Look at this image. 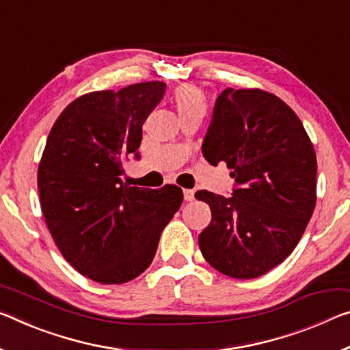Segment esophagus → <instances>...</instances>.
<instances>
[{
  "label": "esophagus",
  "mask_w": 350,
  "mask_h": 350,
  "mask_svg": "<svg viewBox=\"0 0 350 350\" xmlns=\"http://www.w3.org/2000/svg\"><path fill=\"white\" fill-rule=\"evenodd\" d=\"M184 199H185V201H193V199H195V191L184 190Z\"/></svg>",
  "instance_id": "34e87169"
}]
</instances>
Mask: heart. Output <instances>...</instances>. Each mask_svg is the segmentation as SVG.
<instances>
[{
  "label": "heart",
  "instance_id": "1",
  "mask_svg": "<svg viewBox=\"0 0 350 350\" xmlns=\"http://www.w3.org/2000/svg\"><path fill=\"white\" fill-rule=\"evenodd\" d=\"M173 104L179 118L190 115H205L207 112V96L201 88L191 84L179 85L173 92Z\"/></svg>",
  "mask_w": 350,
  "mask_h": 350
}]
</instances>
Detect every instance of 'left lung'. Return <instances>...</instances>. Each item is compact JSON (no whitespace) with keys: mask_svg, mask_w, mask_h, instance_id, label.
I'll use <instances>...</instances> for the list:
<instances>
[{"mask_svg":"<svg viewBox=\"0 0 350 350\" xmlns=\"http://www.w3.org/2000/svg\"><path fill=\"white\" fill-rule=\"evenodd\" d=\"M208 163L226 162L230 198L199 190L212 221L199 234L204 258L234 279H255L293 252L316 205V154L301 120L273 93L226 88L202 143Z\"/></svg>","mask_w":350,"mask_h":350,"instance_id":"obj_1","label":"left lung"}]
</instances>
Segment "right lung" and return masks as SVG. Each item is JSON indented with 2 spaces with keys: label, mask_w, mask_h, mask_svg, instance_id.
<instances>
[{
  "label": "right lung",
  "mask_w": 350,
  "mask_h": 350,
  "mask_svg": "<svg viewBox=\"0 0 350 350\" xmlns=\"http://www.w3.org/2000/svg\"><path fill=\"white\" fill-rule=\"evenodd\" d=\"M165 88L162 81L140 82L75 99L55 120L38 163L42 212L55 246L99 284L140 275L184 199L176 185L151 190L121 180L124 160L138 159L142 126Z\"/></svg>",
  "instance_id": "1"
}]
</instances>
